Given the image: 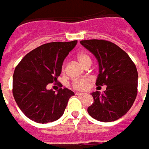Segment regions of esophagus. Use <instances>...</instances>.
I'll return each mask as SVG.
<instances>
[{"label":"esophagus","mask_w":149,"mask_h":149,"mask_svg":"<svg viewBox=\"0 0 149 149\" xmlns=\"http://www.w3.org/2000/svg\"><path fill=\"white\" fill-rule=\"evenodd\" d=\"M76 95H77L78 96H85L86 94H85V93H76Z\"/></svg>","instance_id":"esophagus-1"}]
</instances>
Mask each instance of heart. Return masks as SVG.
Returning a JSON list of instances; mask_svg holds the SVG:
<instances>
[{
  "mask_svg": "<svg viewBox=\"0 0 149 149\" xmlns=\"http://www.w3.org/2000/svg\"><path fill=\"white\" fill-rule=\"evenodd\" d=\"M77 58L79 61V63L82 65H84L88 62H91L90 57H89V55H87V54H79L77 56ZM61 70H62V72L65 71V65H62V69ZM89 84H90V79H80L74 80L72 83V85H73V87L75 89L84 90V89H86L89 87Z\"/></svg>",
  "mask_w": 149,
  "mask_h": 149,
  "instance_id": "1",
  "label": "heart"
}]
</instances>
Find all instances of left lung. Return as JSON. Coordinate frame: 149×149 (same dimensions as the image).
Returning a JSON list of instances; mask_svg holds the SVG:
<instances>
[{
	"label": "left lung",
	"mask_w": 149,
	"mask_h": 149,
	"mask_svg": "<svg viewBox=\"0 0 149 149\" xmlns=\"http://www.w3.org/2000/svg\"><path fill=\"white\" fill-rule=\"evenodd\" d=\"M80 44L96 57L100 66L97 86L105 91L93 92L94 103L88 108L92 118L112 122L130 109L138 93V71L134 63L117 45L104 40H81Z\"/></svg>",
	"instance_id": "1"
}]
</instances>
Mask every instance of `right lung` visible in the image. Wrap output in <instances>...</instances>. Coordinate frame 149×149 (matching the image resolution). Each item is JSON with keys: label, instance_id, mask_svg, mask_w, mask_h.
<instances>
[{"label": "right lung", "instance_id": "right-lung-1", "mask_svg": "<svg viewBox=\"0 0 149 149\" xmlns=\"http://www.w3.org/2000/svg\"><path fill=\"white\" fill-rule=\"evenodd\" d=\"M76 44L77 40L44 44L28 53L15 67L13 96L30 119L46 123L63 115L69 99L74 93L61 88L56 94L46 86L57 81L65 58Z\"/></svg>", "mask_w": 149, "mask_h": 149}]
</instances>
